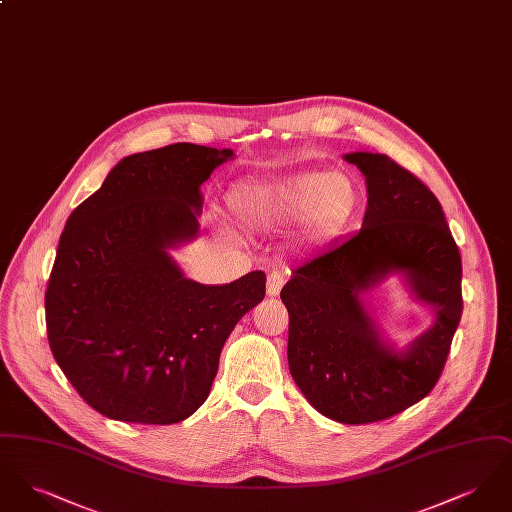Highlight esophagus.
<instances>
[{"instance_id":"1","label":"esophagus","mask_w":512,"mask_h":512,"mask_svg":"<svg viewBox=\"0 0 512 512\" xmlns=\"http://www.w3.org/2000/svg\"><path fill=\"white\" fill-rule=\"evenodd\" d=\"M284 286V276L280 272H270L267 276V295L268 297H276Z\"/></svg>"}]
</instances>
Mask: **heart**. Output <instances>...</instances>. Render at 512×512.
I'll return each instance as SVG.
<instances>
[{
  "mask_svg": "<svg viewBox=\"0 0 512 512\" xmlns=\"http://www.w3.org/2000/svg\"><path fill=\"white\" fill-rule=\"evenodd\" d=\"M226 205L249 230H280L303 220L305 238L326 244L349 228L361 207V192L343 172H303L240 184L228 192Z\"/></svg>",
  "mask_w": 512,
  "mask_h": 512,
  "instance_id": "obj_1",
  "label": "heart"
}]
</instances>
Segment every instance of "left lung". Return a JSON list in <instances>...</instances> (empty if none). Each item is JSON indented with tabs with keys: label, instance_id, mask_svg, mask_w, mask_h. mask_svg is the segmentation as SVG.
<instances>
[{
	"label": "left lung",
	"instance_id": "obj_1",
	"mask_svg": "<svg viewBox=\"0 0 512 512\" xmlns=\"http://www.w3.org/2000/svg\"><path fill=\"white\" fill-rule=\"evenodd\" d=\"M365 174L363 228L293 270L280 297L290 315L288 363L326 418L366 424L424 399L441 376L463 315V263L438 197L388 155H343ZM397 273L435 324L399 350L364 295Z\"/></svg>",
	"mask_w": 512,
	"mask_h": 512
}]
</instances>
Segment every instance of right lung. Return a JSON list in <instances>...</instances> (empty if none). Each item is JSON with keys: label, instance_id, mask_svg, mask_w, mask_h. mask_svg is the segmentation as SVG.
Returning <instances> with one entry per match:
<instances>
[{"label": "right lung", "instance_id": "obj_1", "mask_svg": "<svg viewBox=\"0 0 512 512\" xmlns=\"http://www.w3.org/2000/svg\"><path fill=\"white\" fill-rule=\"evenodd\" d=\"M232 149L172 144L119 161L67 220L46 292L51 353L98 413L174 424L209 397L220 351L265 274L205 286L171 249L199 236L201 184Z\"/></svg>", "mask_w": 512, "mask_h": 512}]
</instances>
